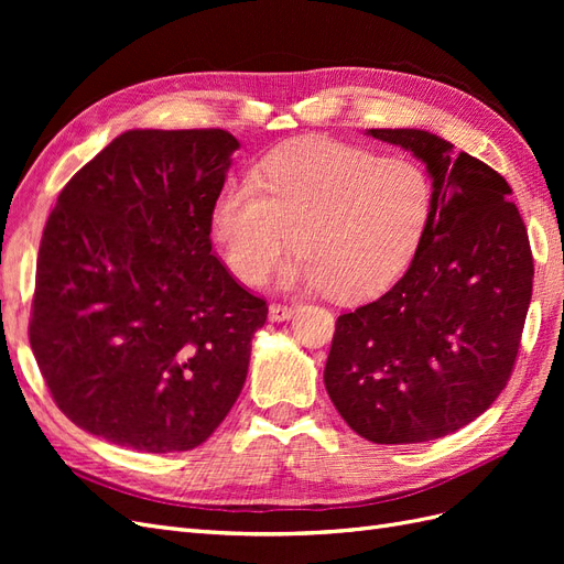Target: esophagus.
Returning a JSON list of instances; mask_svg holds the SVG:
<instances>
[{
	"mask_svg": "<svg viewBox=\"0 0 564 564\" xmlns=\"http://www.w3.org/2000/svg\"><path fill=\"white\" fill-rule=\"evenodd\" d=\"M294 315V305H286V303H270L268 305V317L270 322H284Z\"/></svg>",
	"mask_w": 564,
	"mask_h": 564,
	"instance_id": "34e87169",
	"label": "esophagus"
}]
</instances>
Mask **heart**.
<instances>
[{"label":"heart","instance_id":"1","mask_svg":"<svg viewBox=\"0 0 564 564\" xmlns=\"http://www.w3.org/2000/svg\"><path fill=\"white\" fill-rule=\"evenodd\" d=\"M431 216L433 183L423 166L308 141L272 152L256 178L228 185L214 204L212 232L247 284L268 278L294 232L299 251L282 282L360 301L402 275Z\"/></svg>","mask_w":564,"mask_h":564}]
</instances>
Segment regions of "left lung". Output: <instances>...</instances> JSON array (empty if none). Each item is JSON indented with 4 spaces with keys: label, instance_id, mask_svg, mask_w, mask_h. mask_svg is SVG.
<instances>
[{
    "label": "left lung",
    "instance_id": "left-lung-1",
    "mask_svg": "<svg viewBox=\"0 0 564 564\" xmlns=\"http://www.w3.org/2000/svg\"><path fill=\"white\" fill-rule=\"evenodd\" d=\"M421 160L433 216L381 299L338 315L324 386L377 445L445 437L487 412L513 371L534 261L501 174L423 129H369Z\"/></svg>",
    "mask_w": 564,
    "mask_h": 564
}]
</instances>
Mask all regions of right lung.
<instances>
[{"label": "right lung", "instance_id": "1", "mask_svg": "<svg viewBox=\"0 0 564 564\" xmlns=\"http://www.w3.org/2000/svg\"><path fill=\"white\" fill-rule=\"evenodd\" d=\"M237 148L224 129H133L61 191L37 256L30 346L82 431L187 452L240 395L268 305L212 253Z\"/></svg>", "mask_w": 564, "mask_h": 564}]
</instances>
